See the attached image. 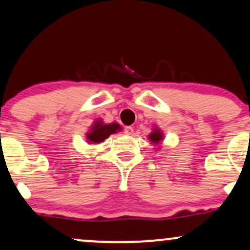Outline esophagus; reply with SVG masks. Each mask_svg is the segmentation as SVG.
<instances>
[{"mask_svg":"<svg viewBox=\"0 0 250 250\" xmlns=\"http://www.w3.org/2000/svg\"><path fill=\"white\" fill-rule=\"evenodd\" d=\"M124 133L126 134V135H132V134L134 133V129H133V127H131V126H127V127H125Z\"/></svg>","mask_w":250,"mask_h":250,"instance_id":"34e87169","label":"esophagus"}]
</instances>
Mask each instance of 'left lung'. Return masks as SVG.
Listing matches in <instances>:
<instances>
[{
	"label": "left lung",
	"instance_id": "obj_1",
	"mask_svg": "<svg viewBox=\"0 0 250 250\" xmlns=\"http://www.w3.org/2000/svg\"><path fill=\"white\" fill-rule=\"evenodd\" d=\"M149 140L150 142L153 144V146H159L160 144V142L162 140H164V133H162V131L159 127H153V129H152V132L149 134ZM155 149H161V146H159L158 147H155Z\"/></svg>",
	"mask_w": 250,
	"mask_h": 250
}]
</instances>
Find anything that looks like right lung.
Wrapping results in <instances>:
<instances>
[{
  "label": "right lung",
  "mask_w": 250,
  "mask_h": 250,
  "mask_svg": "<svg viewBox=\"0 0 250 250\" xmlns=\"http://www.w3.org/2000/svg\"><path fill=\"white\" fill-rule=\"evenodd\" d=\"M122 131V126L118 123H110L106 124L101 118L96 119L90 126L88 133L85 134L86 142L89 144H98L104 142L107 137H109L111 134H115Z\"/></svg>",
  "instance_id": "obj_1"
}]
</instances>
